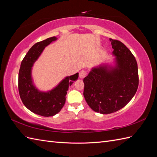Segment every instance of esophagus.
<instances>
[{
  "label": "esophagus",
  "mask_w": 157,
  "mask_h": 157,
  "mask_svg": "<svg viewBox=\"0 0 157 157\" xmlns=\"http://www.w3.org/2000/svg\"><path fill=\"white\" fill-rule=\"evenodd\" d=\"M86 75H87V71H86V70H82V71L79 72V76L81 79L85 78Z\"/></svg>",
  "instance_id": "obj_1"
}]
</instances>
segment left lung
Segmentation results:
<instances>
[{"label": "left lung", "instance_id": "left-lung-1", "mask_svg": "<svg viewBox=\"0 0 157 157\" xmlns=\"http://www.w3.org/2000/svg\"><path fill=\"white\" fill-rule=\"evenodd\" d=\"M111 41L116 67L93 68L84 79V96L93 111L109 114L119 111L134 97L139 84L137 61L126 46L117 40Z\"/></svg>", "mask_w": 157, "mask_h": 157}]
</instances>
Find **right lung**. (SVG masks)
Listing matches in <instances>:
<instances>
[{
  "mask_svg": "<svg viewBox=\"0 0 157 157\" xmlns=\"http://www.w3.org/2000/svg\"><path fill=\"white\" fill-rule=\"evenodd\" d=\"M56 40L53 36L36 43L22 60L19 71L18 89L23 105L29 111L44 117L53 116L61 111L65 103L69 86L78 78V73L66 77L56 88L47 92H40L33 85L31 76L33 64L46 46Z\"/></svg>",
  "mask_w": 157,
  "mask_h": 157,
  "instance_id": "obj_1",
  "label": "right lung"
}]
</instances>
